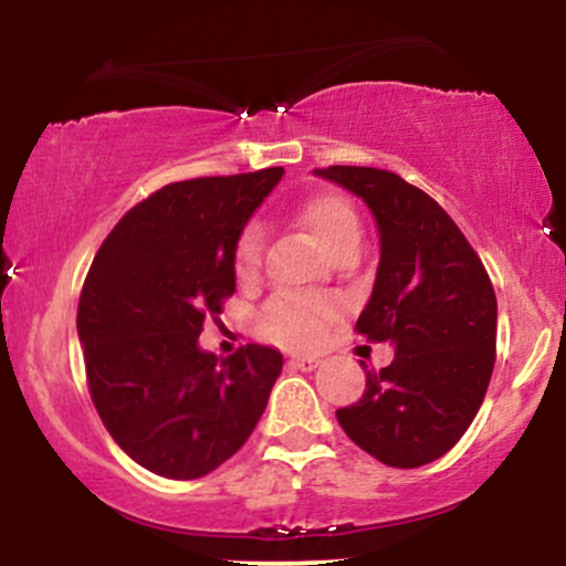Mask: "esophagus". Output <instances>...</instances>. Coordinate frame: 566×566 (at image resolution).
<instances>
[{
    "label": "esophagus",
    "instance_id": "esophagus-1",
    "mask_svg": "<svg viewBox=\"0 0 566 566\" xmlns=\"http://www.w3.org/2000/svg\"><path fill=\"white\" fill-rule=\"evenodd\" d=\"M287 365L295 369H305V373H308V369L319 367V356H290Z\"/></svg>",
    "mask_w": 566,
    "mask_h": 566
}]
</instances>
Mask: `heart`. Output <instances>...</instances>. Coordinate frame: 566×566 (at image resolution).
<instances>
[{"label": "heart", "instance_id": "obj_1", "mask_svg": "<svg viewBox=\"0 0 566 566\" xmlns=\"http://www.w3.org/2000/svg\"><path fill=\"white\" fill-rule=\"evenodd\" d=\"M297 223L308 231L316 247L324 255L335 258L337 252L359 250L361 242V220L354 201L337 191H319L308 197L297 210ZM261 265V233L258 229H247L239 239L233 252V271L242 282H252ZM335 308L324 301L311 297H274L263 305L258 316V333L265 340L284 348H308L322 340L327 322L333 319Z\"/></svg>", "mask_w": 566, "mask_h": 566}]
</instances>
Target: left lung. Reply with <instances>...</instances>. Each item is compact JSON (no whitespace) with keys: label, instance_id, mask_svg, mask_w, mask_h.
<instances>
[{"label":"left lung","instance_id":"8db88e82","mask_svg":"<svg viewBox=\"0 0 566 566\" xmlns=\"http://www.w3.org/2000/svg\"><path fill=\"white\" fill-rule=\"evenodd\" d=\"M367 201L380 265L356 333L394 343L388 367L367 369L359 401L337 409L354 444L391 469H418L458 444L482 407L497 343V301L482 258L437 199L396 172L316 170Z\"/></svg>","mask_w":566,"mask_h":566}]
</instances>
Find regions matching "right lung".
I'll return each instance as SVG.
<instances>
[{
  "mask_svg": "<svg viewBox=\"0 0 566 566\" xmlns=\"http://www.w3.org/2000/svg\"><path fill=\"white\" fill-rule=\"evenodd\" d=\"M282 167L178 180L103 239L76 308L93 405L116 444L165 479H199L239 452L282 373V354L247 343L199 348L237 290L239 233Z\"/></svg>",
  "mask_w": 566,
  "mask_h": 566,
  "instance_id": "1",
  "label": "right lung"
}]
</instances>
